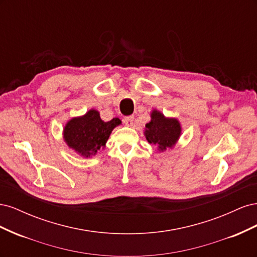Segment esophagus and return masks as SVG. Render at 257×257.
Listing matches in <instances>:
<instances>
[{"instance_id":"1","label":"esophagus","mask_w":257,"mask_h":257,"mask_svg":"<svg viewBox=\"0 0 257 257\" xmlns=\"http://www.w3.org/2000/svg\"><path fill=\"white\" fill-rule=\"evenodd\" d=\"M123 122L125 123V125L127 126H132L134 124V116L133 115H130V116H125V118L123 119Z\"/></svg>"}]
</instances>
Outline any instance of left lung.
<instances>
[{"mask_svg": "<svg viewBox=\"0 0 257 257\" xmlns=\"http://www.w3.org/2000/svg\"><path fill=\"white\" fill-rule=\"evenodd\" d=\"M145 135L151 145L158 146L160 151L173 148L181 135V126L177 119L165 118L158 110L151 113V121L146 124Z\"/></svg>", "mask_w": 257, "mask_h": 257, "instance_id": "8db88e82", "label": "left lung"}]
</instances>
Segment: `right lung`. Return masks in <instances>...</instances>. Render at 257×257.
<instances>
[{"label": "right lung", "instance_id": "add662e5", "mask_svg": "<svg viewBox=\"0 0 257 257\" xmlns=\"http://www.w3.org/2000/svg\"><path fill=\"white\" fill-rule=\"evenodd\" d=\"M120 123L118 118L104 122L98 111L91 109L79 118L69 120L64 127L63 135L69 148L88 158L105 147L112 130Z\"/></svg>", "mask_w": 257, "mask_h": 257}]
</instances>
